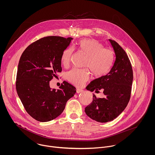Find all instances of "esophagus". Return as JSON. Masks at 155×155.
<instances>
[{
    "label": "esophagus",
    "mask_w": 155,
    "mask_h": 155,
    "mask_svg": "<svg viewBox=\"0 0 155 155\" xmlns=\"http://www.w3.org/2000/svg\"><path fill=\"white\" fill-rule=\"evenodd\" d=\"M84 91V90H82V89H79L78 88L76 89V92L77 93H81V92H83Z\"/></svg>",
    "instance_id": "esophagus-1"
}]
</instances>
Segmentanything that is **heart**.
Masks as SVG:
<instances>
[{
    "instance_id": "1",
    "label": "heart",
    "mask_w": 155,
    "mask_h": 155,
    "mask_svg": "<svg viewBox=\"0 0 155 155\" xmlns=\"http://www.w3.org/2000/svg\"><path fill=\"white\" fill-rule=\"evenodd\" d=\"M77 49L79 52L87 56L85 67H88L92 74L96 77L106 75L113 66L114 54L109 49L103 48L98 41L92 39H84L79 42ZM74 49L69 47L64 51L61 61L64 66L69 65L73 55ZM89 71L88 68H74L66 74L68 82L77 87H82L88 80Z\"/></svg>"
}]
</instances>
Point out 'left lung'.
<instances>
[{
  "mask_svg": "<svg viewBox=\"0 0 155 155\" xmlns=\"http://www.w3.org/2000/svg\"><path fill=\"white\" fill-rule=\"evenodd\" d=\"M109 41L116 55L114 64L107 75L93 80L86 88L96 93L102 91L105 95L101 98L93 94L92 103L85 109L90 118L101 123L114 120L125 110L133 84V68L127 53L116 42Z\"/></svg>",
  "mask_w": 155,
  "mask_h": 155,
  "instance_id": "left-lung-1",
  "label": "left lung"
}]
</instances>
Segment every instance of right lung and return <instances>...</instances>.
Instances as JSON below:
<instances>
[{"label": "right lung", "mask_w": 155, "mask_h": 155, "mask_svg": "<svg viewBox=\"0 0 155 155\" xmlns=\"http://www.w3.org/2000/svg\"><path fill=\"white\" fill-rule=\"evenodd\" d=\"M72 39L45 37L30 45L20 57L17 92L26 111L38 121L48 122L60 116L76 92L66 81L57 90L49 86L50 81L62 71V54Z\"/></svg>", "instance_id": "1"}]
</instances>
